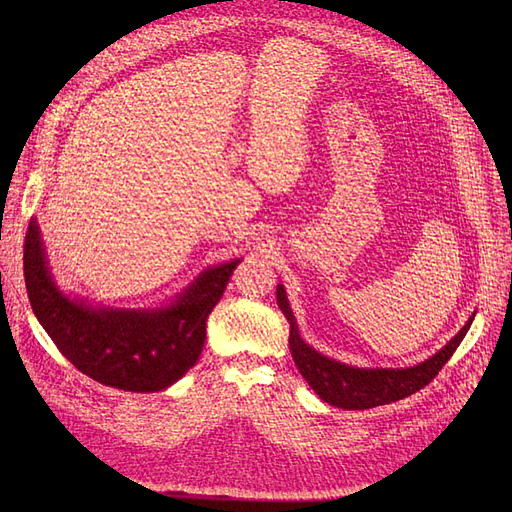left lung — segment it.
I'll return each instance as SVG.
<instances>
[{"mask_svg":"<svg viewBox=\"0 0 512 512\" xmlns=\"http://www.w3.org/2000/svg\"><path fill=\"white\" fill-rule=\"evenodd\" d=\"M276 297H278L280 311L284 313V317L290 324L288 344H290L292 359L297 363L301 375L321 400H326L332 407L348 409V411H363V409L390 405V402L407 398L417 390H421L423 386H427L436 378L438 371L446 365V361L452 357L456 346L463 342L475 317L473 313L467 324L461 328V332L452 340H448L446 346H442L436 355L425 359L423 363H417L413 367H400V369L398 367L367 369V367L346 365L317 353L313 346H309L301 338L297 319L292 315L286 290L282 284H278L276 288Z\"/></svg>","mask_w":512,"mask_h":512,"instance_id":"left-lung-1","label":"left lung"}]
</instances>
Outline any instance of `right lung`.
I'll use <instances>...</instances> for the list:
<instances>
[{
  "mask_svg": "<svg viewBox=\"0 0 512 512\" xmlns=\"http://www.w3.org/2000/svg\"><path fill=\"white\" fill-rule=\"evenodd\" d=\"M238 263L207 267L166 307H93L68 297L53 280L35 218L24 238L26 292L43 330L78 371L128 392L166 390L197 363L207 317Z\"/></svg>",
  "mask_w": 512,
  "mask_h": 512,
  "instance_id": "1",
  "label": "right lung"
}]
</instances>
